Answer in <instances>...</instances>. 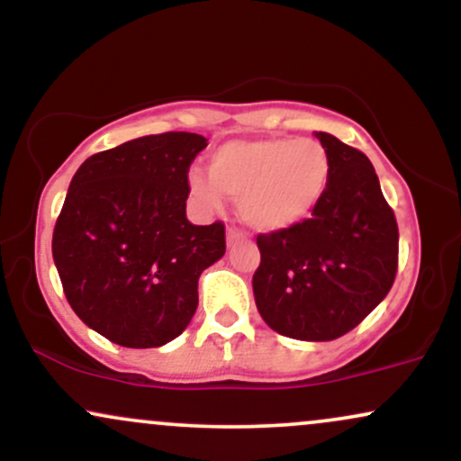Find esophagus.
I'll return each mask as SVG.
<instances>
[{
  "label": "esophagus",
  "instance_id": "esophagus-1",
  "mask_svg": "<svg viewBox=\"0 0 461 461\" xmlns=\"http://www.w3.org/2000/svg\"><path fill=\"white\" fill-rule=\"evenodd\" d=\"M247 236L242 234L240 230H236V227H227V247H234L238 242H245Z\"/></svg>",
  "mask_w": 461,
  "mask_h": 461
}]
</instances>
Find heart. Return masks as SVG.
Listing matches in <instances>:
<instances>
[{
	"mask_svg": "<svg viewBox=\"0 0 461 461\" xmlns=\"http://www.w3.org/2000/svg\"><path fill=\"white\" fill-rule=\"evenodd\" d=\"M327 182L325 147L308 139L225 142L210 156V176H188L201 205L219 208L223 194L238 199L240 219L260 231H282L308 219Z\"/></svg>",
	"mask_w": 461,
	"mask_h": 461,
	"instance_id": "b5f03b06",
	"label": "heart"
}]
</instances>
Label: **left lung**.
<instances>
[{
    "instance_id": "left-lung-1",
    "label": "left lung",
    "mask_w": 461,
    "mask_h": 461,
    "mask_svg": "<svg viewBox=\"0 0 461 461\" xmlns=\"http://www.w3.org/2000/svg\"><path fill=\"white\" fill-rule=\"evenodd\" d=\"M330 182L310 219L258 236L253 297L271 330L297 340L345 336L382 303L399 267V227L373 164L319 131Z\"/></svg>"
}]
</instances>
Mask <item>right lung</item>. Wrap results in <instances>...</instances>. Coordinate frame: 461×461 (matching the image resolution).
<instances>
[{
    "label": "right lung",
    "instance_id": "right-lung-1",
    "mask_svg": "<svg viewBox=\"0 0 461 461\" xmlns=\"http://www.w3.org/2000/svg\"><path fill=\"white\" fill-rule=\"evenodd\" d=\"M208 140L140 136L84 160L51 253L73 312L110 342L162 347L197 310L199 275L225 253V225L186 219L188 168Z\"/></svg>",
    "mask_w": 461,
    "mask_h": 461
}]
</instances>
